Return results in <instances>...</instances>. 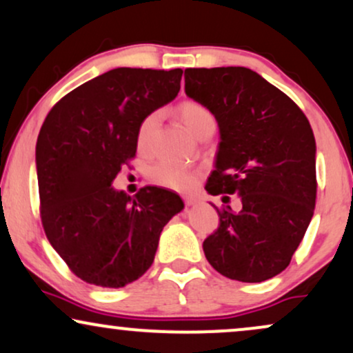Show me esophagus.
Segmentation results:
<instances>
[{
	"label": "esophagus",
	"instance_id": "esophagus-1",
	"mask_svg": "<svg viewBox=\"0 0 353 353\" xmlns=\"http://www.w3.org/2000/svg\"><path fill=\"white\" fill-rule=\"evenodd\" d=\"M182 200H184V203L187 206H192V205L196 203V199H195V196H192V195H182Z\"/></svg>",
	"mask_w": 353,
	"mask_h": 353
}]
</instances>
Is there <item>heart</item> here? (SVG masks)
Returning a JSON list of instances; mask_svg holds the SVG:
<instances>
[{
	"label": "heart",
	"mask_w": 353,
	"mask_h": 353,
	"mask_svg": "<svg viewBox=\"0 0 353 353\" xmlns=\"http://www.w3.org/2000/svg\"><path fill=\"white\" fill-rule=\"evenodd\" d=\"M179 116L187 129L190 130L192 134L196 135L201 129L206 128V125L214 124V117L211 114L208 108L201 105V103L196 101H184L179 106ZM158 124V114H148L145 119L140 122L139 130H137V145L139 148L145 150L152 142L153 132L157 129ZM150 176L152 179L157 182V184L168 187V189L174 190H189L194 187L196 174L192 171L190 168L184 166V164L176 163V161H161L158 163L157 166L152 168L150 171Z\"/></svg>",
	"instance_id": "b5f03b06"
}]
</instances>
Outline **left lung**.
<instances>
[{
  "instance_id": "obj_1",
  "label": "left lung",
  "mask_w": 353,
  "mask_h": 353,
  "mask_svg": "<svg viewBox=\"0 0 353 353\" xmlns=\"http://www.w3.org/2000/svg\"><path fill=\"white\" fill-rule=\"evenodd\" d=\"M185 93L219 125L211 195L237 194L239 211L216 208L218 229L205 239L206 260L242 283L284 271L302 242L316 200V143L303 111L247 68L185 69ZM229 200V196H223Z\"/></svg>"
}]
</instances>
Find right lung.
Segmentation results:
<instances>
[{
	"label": "right lung",
	"instance_id": "obj_1",
	"mask_svg": "<svg viewBox=\"0 0 353 353\" xmlns=\"http://www.w3.org/2000/svg\"><path fill=\"white\" fill-rule=\"evenodd\" d=\"M182 69L117 68L61 98L37 140L45 234L77 278L100 288L134 283L154 260L163 228L184 208L174 192L112 189L137 152L140 122L172 101Z\"/></svg>",
	"mask_w": 353,
	"mask_h": 353
}]
</instances>
